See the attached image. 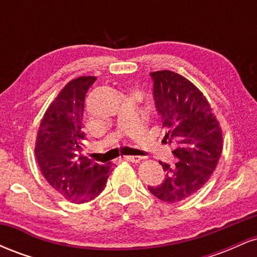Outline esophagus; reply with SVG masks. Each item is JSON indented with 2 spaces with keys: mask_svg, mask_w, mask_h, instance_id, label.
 Returning <instances> with one entry per match:
<instances>
[{
  "mask_svg": "<svg viewBox=\"0 0 257 257\" xmlns=\"http://www.w3.org/2000/svg\"><path fill=\"white\" fill-rule=\"evenodd\" d=\"M125 159L126 161L132 162V163H139V162L141 161V157H139V156H126Z\"/></svg>",
  "mask_w": 257,
  "mask_h": 257,
  "instance_id": "1",
  "label": "esophagus"
}]
</instances>
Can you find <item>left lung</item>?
Returning <instances> with one entry per match:
<instances>
[{"mask_svg": "<svg viewBox=\"0 0 257 257\" xmlns=\"http://www.w3.org/2000/svg\"><path fill=\"white\" fill-rule=\"evenodd\" d=\"M153 81L156 108L167 129L166 139L175 141V166L159 162L166 172L162 184L149 186L158 199L181 202L210 179L222 152V132L206 98L192 82L173 71H156Z\"/></svg>", "mask_w": 257, "mask_h": 257, "instance_id": "obj_1", "label": "left lung"}]
</instances>
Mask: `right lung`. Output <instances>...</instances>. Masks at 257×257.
<instances>
[{
	"mask_svg": "<svg viewBox=\"0 0 257 257\" xmlns=\"http://www.w3.org/2000/svg\"><path fill=\"white\" fill-rule=\"evenodd\" d=\"M94 76L72 79L49 105L41 120L35 156L44 179L71 203L89 202L104 190L112 164L93 163L81 155L85 94Z\"/></svg>",
	"mask_w": 257,
	"mask_h": 257,
	"instance_id": "right-lung-1",
	"label": "right lung"
}]
</instances>
